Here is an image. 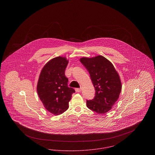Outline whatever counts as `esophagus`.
Instances as JSON below:
<instances>
[{
	"label": "esophagus",
	"instance_id": "1",
	"mask_svg": "<svg viewBox=\"0 0 155 155\" xmlns=\"http://www.w3.org/2000/svg\"><path fill=\"white\" fill-rule=\"evenodd\" d=\"M75 91L77 92H81V88H75Z\"/></svg>",
	"mask_w": 155,
	"mask_h": 155
}]
</instances>
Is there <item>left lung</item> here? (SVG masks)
Listing matches in <instances>:
<instances>
[{"label": "left lung", "instance_id": "8db88e82", "mask_svg": "<svg viewBox=\"0 0 155 155\" xmlns=\"http://www.w3.org/2000/svg\"><path fill=\"white\" fill-rule=\"evenodd\" d=\"M80 61L88 71L95 89V96L87 101V106L98 114H104L118 100L121 91L118 73L110 61L101 55L92 58H82Z\"/></svg>", "mask_w": 155, "mask_h": 155}]
</instances>
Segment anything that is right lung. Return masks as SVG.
<instances>
[{"label":"right lung","mask_w":155,"mask_h":155,"mask_svg":"<svg viewBox=\"0 0 155 155\" xmlns=\"http://www.w3.org/2000/svg\"><path fill=\"white\" fill-rule=\"evenodd\" d=\"M68 60L56 57L43 67L37 84L39 97L45 109L54 115L62 114L68 108V103L75 90L68 87L65 70Z\"/></svg>","instance_id":"obj_1"}]
</instances>
